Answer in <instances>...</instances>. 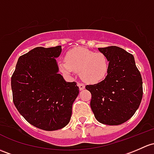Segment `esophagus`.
I'll list each match as a JSON object with an SVG mask.
<instances>
[{"mask_svg":"<svg viewBox=\"0 0 154 154\" xmlns=\"http://www.w3.org/2000/svg\"><path fill=\"white\" fill-rule=\"evenodd\" d=\"M78 86L80 91L83 90L85 88V85L83 83H82V82H78Z\"/></svg>","mask_w":154,"mask_h":154,"instance_id":"obj_1","label":"esophagus"}]
</instances>
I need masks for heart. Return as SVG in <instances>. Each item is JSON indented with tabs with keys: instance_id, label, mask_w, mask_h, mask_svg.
<instances>
[{
	"instance_id": "heart-1",
	"label": "heart",
	"mask_w": 154,
	"mask_h": 154,
	"mask_svg": "<svg viewBox=\"0 0 154 154\" xmlns=\"http://www.w3.org/2000/svg\"><path fill=\"white\" fill-rule=\"evenodd\" d=\"M66 61H60L59 67L63 72H80V77L88 83L103 81L108 75L110 63L102 52H94L83 48H76L67 53Z\"/></svg>"
}]
</instances>
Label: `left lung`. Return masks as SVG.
Masks as SVG:
<instances>
[{"instance_id":"8db88e82","label":"left lung","mask_w":154,"mask_h":154,"mask_svg":"<svg viewBox=\"0 0 154 154\" xmlns=\"http://www.w3.org/2000/svg\"><path fill=\"white\" fill-rule=\"evenodd\" d=\"M98 49L109 60L108 75L85 88L91 94L90 106L97 120L118 125L132 117L141 103L142 76L134 56L123 48L112 46Z\"/></svg>"}]
</instances>
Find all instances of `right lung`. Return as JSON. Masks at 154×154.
Masks as SVG:
<instances>
[{
    "mask_svg": "<svg viewBox=\"0 0 154 154\" xmlns=\"http://www.w3.org/2000/svg\"><path fill=\"white\" fill-rule=\"evenodd\" d=\"M61 46L37 47L18 58L11 78L13 103L24 119L44 131L67 125L79 94L75 82L58 74Z\"/></svg>",
    "mask_w": 154,
    "mask_h": 154,
    "instance_id": "right-lung-1",
    "label": "right lung"
}]
</instances>
